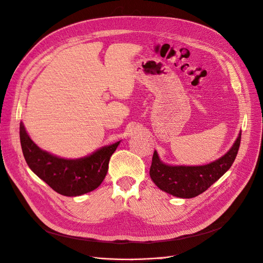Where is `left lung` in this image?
<instances>
[{"instance_id":"left-lung-1","label":"left lung","mask_w":263,"mask_h":263,"mask_svg":"<svg viewBox=\"0 0 263 263\" xmlns=\"http://www.w3.org/2000/svg\"><path fill=\"white\" fill-rule=\"evenodd\" d=\"M241 140V132L234 146L221 158L205 165L184 166L168 165L159 160L156 151L152 157L150 176L164 192L180 198H192L208 190L217 181L233 164Z\"/></svg>"}]
</instances>
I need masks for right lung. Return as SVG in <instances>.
<instances>
[{
	"label": "right lung",
	"instance_id": "right-lung-1",
	"mask_svg": "<svg viewBox=\"0 0 263 263\" xmlns=\"http://www.w3.org/2000/svg\"><path fill=\"white\" fill-rule=\"evenodd\" d=\"M22 151L29 168L55 192L79 196L97 189L105 179L109 160L119 141L81 159H64L41 150L20 124Z\"/></svg>",
	"mask_w": 263,
	"mask_h": 263
}]
</instances>
